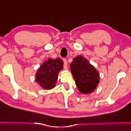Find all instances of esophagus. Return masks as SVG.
I'll return each instance as SVG.
<instances>
[{
  "instance_id": "34e87169",
  "label": "esophagus",
  "mask_w": 131,
  "mask_h": 131,
  "mask_svg": "<svg viewBox=\"0 0 131 131\" xmlns=\"http://www.w3.org/2000/svg\"><path fill=\"white\" fill-rule=\"evenodd\" d=\"M63 62H64V69L67 70V69H68V63H67V60L63 59Z\"/></svg>"
}]
</instances>
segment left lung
<instances>
[{
  "mask_svg": "<svg viewBox=\"0 0 131 131\" xmlns=\"http://www.w3.org/2000/svg\"><path fill=\"white\" fill-rule=\"evenodd\" d=\"M70 70L80 92L87 94L94 91L100 81V75L86 58L81 55L75 57L70 63Z\"/></svg>",
  "mask_w": 131,
  "mask_h": 131,
  "instance_id": "left-lung-1",
  "label": "left lung"
}]
</instances>
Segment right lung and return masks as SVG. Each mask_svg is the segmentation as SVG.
Masks as SVG:
<instances>
[{"instance_id": "1", "label": "right lung", "mask_w": 131, "mask_h": 131, "mask_svg": "<svg viewBox=\"0 0 131 131\" xmlns=\"http://www.w3.org/2000/svg\"><path fill=\"white\" fill-rule=\"evenodd\" d=\"M63 61L61 59L49 58L37 69L36 81L43 89L50 90L56 85L59 72L63 70Z\"/></svg>"}]
</instances>
